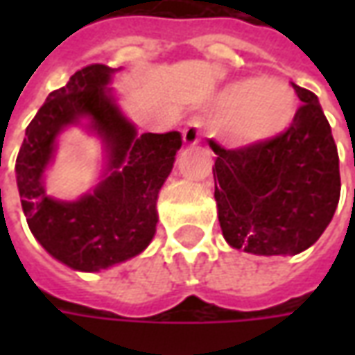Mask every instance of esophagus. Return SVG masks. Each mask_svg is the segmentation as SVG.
I'll list each match as a JSON object with an SVG mask.
<instances>
[{"instance_id": "esophagus-1", "label": "esophagus", "mask_w": 355, "mask_h": 355, "mask_svg": "<svg viewBox=\"0 0 355 355\" xmlns=\"http://www.w3.org/2000/svg\"><path fill=\"white\" fill-rule=\"evenodd\" d=\"M201 127H203V121L200 117H193L190 119V123L186 125V129L182 131V140H184L186 146H196L201 140Z\"/></svg>"}]
</instances>
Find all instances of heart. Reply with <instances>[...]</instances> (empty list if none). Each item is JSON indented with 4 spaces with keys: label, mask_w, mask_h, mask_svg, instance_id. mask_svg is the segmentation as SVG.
Here are the masks:
<instances>
[{
    "label": "heart",
    "mask_w": 355,
    "mask_h": 355,
    "mask_svg": "<svg viewBox=\"0 0 355 355\" xmlns=\"http://www.w3.org/2000/svg\"><path fill=\"white\" fill-rule=\"evenodd\" d=\"M218 110L228 117L230 139L238 144H253L289 127L295 117V94L282 81L249 78L218 94Z\"/></svg>",
    "instance_id": "b5f03b06"
}]
</instances>
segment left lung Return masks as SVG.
Here are the masks:
<instances>
[{"instance_id": "8db88e82", "label": "left lung", "mask_w": 355, "mask_h": 355, "mask_svg": "<svg viewBox=\"0 0 355 355\" xmlns=\"http://www.w3.org/2000/svg\"><path fill=\"white\" fill-rule=\"evenodd\" d=\"M302 102L287 131L226 150L215 140V200L224 239L253 254H297L327 228L340 198L338 152L318 96Z\"/></svg>"}]
</instances>
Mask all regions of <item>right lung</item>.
<instances>
[{
	"label": "right lung",
	"instance_id": "add662e5",
	"mask_svg": "<svg viewBox=\"0 0 355 355\" xmlns=\"http://www.w3.org/2000/svg\"><path fill=\"white\" fill-rule=\"evenodd\" d=\"M114 72L104 64L85 66L53 91L26 127L15 165L34 238L51 257L81 272H98L146 249L157 224V193L182 146L178 131L137 135L106 87ZM81 121L105 142L107 173L78 202L53 200L44 192L42 173L60 131Z\"/></svg>",
	"mask_w": 355,
	"mask_h": 355
}]
</instances>
